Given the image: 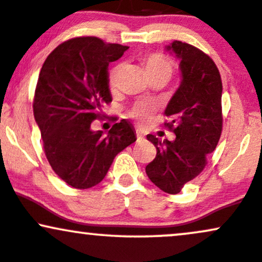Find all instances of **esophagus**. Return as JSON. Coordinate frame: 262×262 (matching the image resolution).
I'll list each match as a JSON object with an SVG mask.
<instances>
[{"instance_id":"34e87169","label":"esophagus","mask_w":262,"mask_h":262,"mask_svg":"<svg viewBox=\"0 0 262 262\" xmlns=\"http://www.w3.org/2000/svg\"><path fill=\"white\" fill-rule=\"evenodd\" d=\"M136 134H137V137H138V138H143V137H144V133H143L142 130H139V129H137Z\"/></svg>"}]
</instances>
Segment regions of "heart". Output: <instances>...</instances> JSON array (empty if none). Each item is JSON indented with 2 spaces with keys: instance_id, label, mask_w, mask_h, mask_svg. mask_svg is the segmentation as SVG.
<instances>
[{
  "instance_id": "heart-1",
  "label": "heart",
  "mask_w": 262,
  "mask_h": 262,
  "mask_svg": "<svg viewBox=\"0 0 262 262\" xmlns=\"http://www.w3.org/2000/svg\"><path fill=\"white\" fill-rule=\"evenodd\" d=\"M144 64L145 72L148 74L149 79L154 78V77H165V78H170L173 76L174 72V64L170 59L166 56L160 53H153L149 54L143 61ZM123 70H124V63H117L114 64L111 70L108 71V84L111 89H114L117 87L118 80H119L120 74H122ZM155 105L151 103H144L140 102L134 104L133 107L128 111V114L134 119L139 120V122H148L149 118L154 113Z\"/></svg>"
}]
</instances>
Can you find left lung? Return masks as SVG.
<instances>
[{"instance_id": "8db88e82", "label": "left lung", "mask_w": 262, "mask_h": 262, "mask_svg": "<svg viewBox=\"0 0 262 262\" xmlns=\"http://www.w3.org/2000/svg\"><path fill=\"white\" fill-rule=\"evenodd\" d=\"M180 59L182 83L171 97L165 123L175 134L173 142L148 134L157 148V157L145 173L160 190L178 194L184 184L198 177L208 163L223 130V83L214 61L194 46L174 41L166 47Z\"/></svg>"}]
</instances>
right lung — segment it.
<instances>
[{"instance_id": "add662e5", "label": "right lung", "mask_w": 262, "mask_h": 262, "mask_svg": "<svg viewBox=\"0 0 262 262\" xmlns=\"http://www.w3.org/2000/svg\"><path fill=\"white\" fill-rule=\"evenodd\" d=\"M128 48L98 37H76L54 48L39 72L33 114L46 157L54 173L76 189L99 184L116 155L137 140L125 119L107 136L91 129L104 104L112 102L109 63Z\"/></svg>"}]
</instances>
